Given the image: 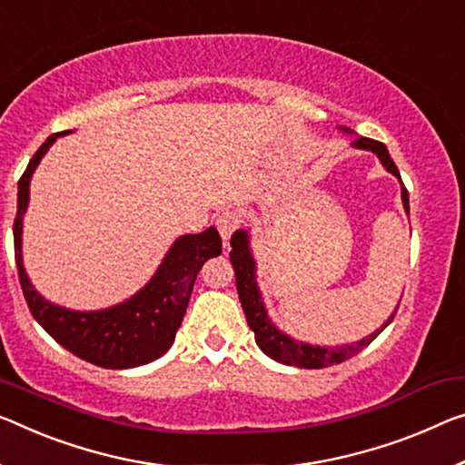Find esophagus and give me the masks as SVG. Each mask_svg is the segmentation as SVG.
Wrapping results in <instances>:
<instances>
[{
	"mask_svg": "<svg viewBox=\"0 0 465 465\" xmlns=\"http://www.w3.org/2000/svg\"><path fill=\"white\" fill-rule=\"evenodd\" d=\"M216 226H218V231H220V237H223V241L226 242L228 239H231V234L241 226L239 212H234V210L223 212V213H220V216L216 218Z\"/></svg>",
	"mask_w": 465,
	"mask_h": 465,
	"instance_id": "esophagus-1",
	"label": "esophagus"
}]
</instances>
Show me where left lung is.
Returning a JSON list of instances; mask_svg holds the SVG:
<instances>
[{
    "instance_id": "left-lung-1",
    "label": "left lung",
    "mask_w": 465,
    "mask_h": 465,
    "mask_svg": "<svg viewBox=\"0 0 465 465\" xmlns=\"http://www.w3.org/2000/svg\"><path fill=\"white\" fill-rule=\"evenodd\" d=\"M339 131L345 134H351L353 141L351 145L355 149H366V152H372L378 155V160L384 166L387 173L401 183V202L405 212L410 213V195H407V189L403 187L401 174L395 166V162L389 155V149L384 147V143L368 139V137H357V134L347 126H339ZM231 263L234 268V276H237V291H239V299L242 305V312H245L247 324L252 328L255 334V342L257 347L262 349L263 353L272 360L287 363V366H297V368H326V366H334V363H341L349 360V357L360 353L363 347H368L378 334H381L384 328H387L392 318H395L397 310L391 313V318L384 322L376 332L370 334V337L351 342V345H341V347H322V345H312V342H303V341H295L289 337L287 332H282L281 328H276L272 320L268 316L266 303L262 299V291L257 287V266H255V257L252 252V237H249L247 228H239L237 232L231 237Z\"/></svg>"
}]
</instances>
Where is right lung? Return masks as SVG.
Returning <instances> with one entry per match:
<instances>
[{
    "instance_id": "1",
    "label": "right lung",
    "mask_w": 465,
    "mask_h": 465,
    "mask_svg": "<svg viewBox=\"0 0 465 465\" xmlns=\"http://www.w3.org/2000/svg\"><path fill=\"white\" fill-rule=\"evenodd\" d=\"M52 134L28 162L18 181V210L14 220V252L20 287L33 318L45 328L64 349L81 360L110 370L137 368L158 360L173 347L178 326L187 312L193 284L199 270L213 255L223 253V239L213 226L199 234H183L163 255L162 263L141 291L105 310L78 312L47 302L33 287L23 263V220L28 208L31 178L43 155L55 139L70 134Z\"/></svg>"
}]
</instances>
